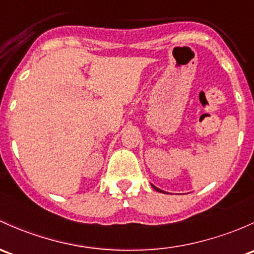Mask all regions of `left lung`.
I'll list each match as a JSON object with an SVG mask.
<instances>
[{"mask_svg": "<svg viewBox=\"0 0 254 254\" xmlns=\"http://www.w3.org/2000/svg\"><path fill=\"white\" fill-rule=\"evenodd\" d=\"M150 186H152V187H153V188H154V189H155V190H157V191H159V193H164V194H165V193H166V191H164V190H161V189H159V188H158V187H155V186H153V185H150ZM166 194H168V193H166Z\"/></svg>", "mask_w": 254, "mask_h": 254, "instance_id": "8db88e82", "label": "left lung"}]
</instances>
